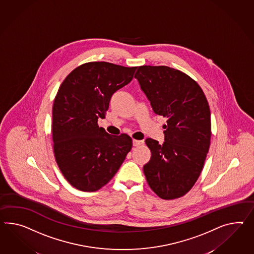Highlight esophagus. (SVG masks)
<instances>
[{
    "label": "esophagus",
    "mask_w": 254,
    "mask_h": 254,
    "mask_svg": "<svg viewBox=\"0 0 254 254\" xmlns=\"http://www.w3.org/2000/svg\"><path fill=\"white\" fill-rule=\"evenodd\" d=\"M143 141L142 140H135V139H133L132 140V145L133 146H139V145H141V144H143Z\"/></svg>",
    "instance_id": "obj_1"
}]
</instances>
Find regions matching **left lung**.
<instances>
[{"instance_id": "1", "label": "left lung", "mask_w": 254, "mask_h": 254, "mask_svg": "<svg viewBox=\"0 0 254 254\" xmlns=\"http://www.w3.org/2000/svg\"><path fill=\"white\" fill-rule=\"evenodd\" d=\"M134 77L154 112L167 118L162 144L145 139L151 151L143 166L157 196L172 200L187 193L201 174L211 138V113L200 85L168 66H140Z\"/></svg>"}]
</instances>
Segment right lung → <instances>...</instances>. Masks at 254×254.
<instances>
[{"instance_id":"obj_1","label":"right lung","mask_w":254,"mask_h":254,"mask_svg":"<svg viewBox=\"0 0 254 254\" xmlns=\"http://www.w3.org/2000/svg\"><path fill=\"white\" fill-rule=\"evenodd\" d=\"M137 67L93 62L75 68L59 88L52 108L56 162L68 182L83 191L103 187L131 148V138L98 127L112 95L128 85Z\"/></svg>"}]
</instances>
